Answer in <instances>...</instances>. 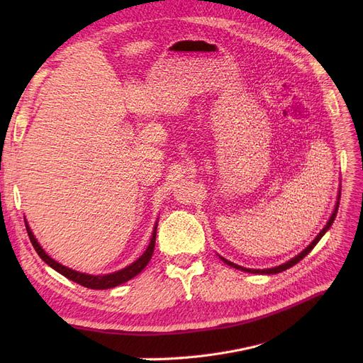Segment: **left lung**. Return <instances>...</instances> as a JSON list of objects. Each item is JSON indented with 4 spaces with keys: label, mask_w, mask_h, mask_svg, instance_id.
<instances>
[{
    "label": "left lung",
    "mask_w": 363,
    "mask_h": 363,
    "mask_svg": "<svg viewBox=\"0 0 363 363\" xmlns=\"http://www.w3.org/2000/svg\"><path fill=\"white\" fill-rule=\"evenodd\" d=\"M340 199V192H339V195H337V200ZM337 207H339V201L336 203V206H335V211H333V213H332V216H330V219H328V223H327V225L321 230L320 233H318V236L313 239V242L309 245V247H306L298 256H295L294 259H291V260H288L286 263H283V265H279V267H276V268H268V269H248V268H244V267H239V265H236V263H233V262H230V260H227V259H224V257H221V260L223 262H225L228 267H232V268H236V269H240V271H245V272H252V274H277V272H281V271H286L288 268H291V267H294V265H296V263H298L301 259H304L307 255H309V252L313 250V247L320 242V239L325 235V232L328 228L332 227V224H333V221H335V218H336V213H337Z\"/></svg>",
    "instance_id": "1"
}]
</instances>
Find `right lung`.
Here are the masks:
<instances>
[{
	"mask_svg": "<svg viewBox=\"0 0 363 363\" xmlns=\"http://www.w3.org/2000/svg\"><path fill=\"white\" fill-rule=\"evenodd\" d=\"M26 227H27V233H28V238L31 240L33 247H35L36 252L40 256V259L47 263V265H50L52 269H56L57 272H60L62 276H65L67 279L82 284V286H84V288H89V289H111V288L118 286V284H121V283H125L130 279L136 277L138 274L148 265V262L152 256V251H155V244H156V230H157V225H156L155 232H152L148 248L145 250L144 255H142L138 260L131 263V265L125 267L124 269H119L116 272L106 274V276H92V274H84V272H79V271H74L71 268L63 267V265H60L59 262L51 259L47 255V252L42 250V247L39 245L35 235L31 233V230H30L27 221H26Z\"/></svg>",
	"mask_w": 363,
	"mask_h": 363,
	"instance_id": "right-lung-1",
	"label": "right lung"
}]
</instances>
